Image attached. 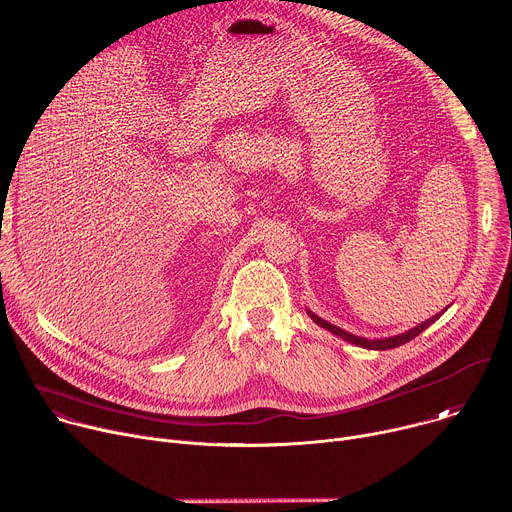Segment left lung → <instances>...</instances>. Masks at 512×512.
I'll list each match as a JSON object with an SVG mask.
<instances>
[{"mask_svg": "<svg viewBox=\"0 0 512 512\" xmlns=\"http://www.w3.org/2000/svg\"><path fill=\"white\" fill-rule=\"evenodd\" d=\"M446 311V309H444ZM442 311V313H444ZM311 315V319L317 323V325H321L323 329H327V331H331V333H335L337 337H343L345 341H349V343H353V345H357V347H365V349H377V351H383V349H393V347H399V345H403V343H407V341H412L414 337H418L422 331H426L432 323H436L438 319H440V315L442 313H438L436 317H432V319H428V321H424L422 325H418V327H414V329H410V331H405V333H401V335H397V337H389V339H373V341H369V339H363V337H357V335H351V333H347V331H343V329H339V327H335V325H331V323H327L325 319H321V317H317L315 313H311V311H306Z\"/></svg>", "mask_w": 512, "mask_h": 512, "instance_id": "1", "label": "left lung"}]
</instances>
